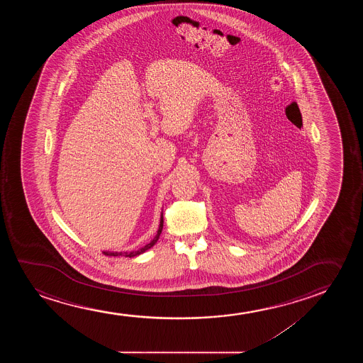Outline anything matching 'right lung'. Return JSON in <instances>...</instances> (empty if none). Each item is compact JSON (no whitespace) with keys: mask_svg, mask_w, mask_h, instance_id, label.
<instances>
[{"mask_svg":"<svg viewBox=\"0 0 363 363\" xmlns=\"http://www.w3.org/2000/svg\"><path fill=\"white\" fill-rule=\"evenodd\" d=\"M162 228H164V213L161 212V218H160V225L159 230H157V234L155 235V238L150 242L149 244H146L145 247L143 248L138 249V250H133V252H103L105 255H113V257H119V255H124V257H129V258H133V257H136V255H140V254L145 253L146 250H149L151 247H154L156 242L159 240L160 234L162 232Z\"/></svg>","mask_w":363,"mask_h":363,"instance_id":"right-lung-1","label":"right lung"}]
</instances>
